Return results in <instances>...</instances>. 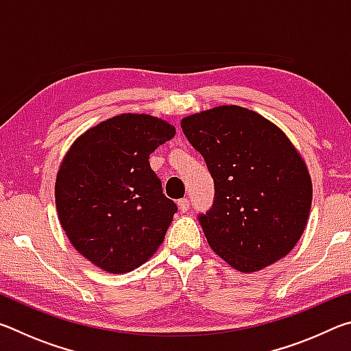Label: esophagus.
I'll use <instances>...</instances> for the list:
<instances>
[{"label": "esophagus", "mask_w": 351, "mask_h": 351, "mask_svg": "<svg viewBox=\"0 0 351 351\" xmlns=\"http://www.w3.org/2000/svg\"><path fill=\"white\" fill-rule=\"evenodd\" d=\"M178 207H180L181 212H187L189 210V199L182 198V199L178 201Z\"/></svg>", "instance_id": "esophagus-1"}]
</instances>
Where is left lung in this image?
Masks as SVG:
<instances>
[{
  "label": "left lung",
  "mask_w": 351,
  "mask_h": 351,
  "mask_svg": "<svg viewBox=\"0 0 351 351\" xmlns=\"http://www.w3.org/2000/svg\"><path fill=\"white\" fill-rule=\"evenodd\" d=\"M181 128L215 182L212 209L198 217L213 252L240 272L288 255L313 199L310 171L288 136L239 105L195 112Z\"/></svg>",
  "instance_id": "obj_1"
}]
</instances>
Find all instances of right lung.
<instances>
[{
    "label": "right lung",
    "instance_id": "right-lung-1",
    "mask_svg": "<svg viewBox=\"0 0 351 351\" xmlns=\"http://www.w3.org/2000/svg\"><path fill=\"white\" fill-rule=\"evenodd\" d=\"M175 133L162 119L125 112L86 130L64 154L56 180L58 219L99 269L125 274L164 241L178 207L148 158Z\"/></svg>",
    "mask_w": 351,
    "mask_h": 351
}]
</instances>
